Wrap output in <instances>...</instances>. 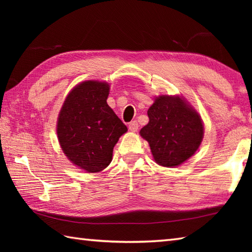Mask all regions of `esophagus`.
<instances>
[{"instance_id":"34e87169","label":"esophagus","mask_w":252,"mask_h":252,"mask_svg":"<svg viewBox=\"0 0 252 252\" xmlns=\"http://www.w3.org/2000/svg\"><path fill=\"white\" fill-rule=\"evenodd\" d=\"M137 129H138V123H137V121H136V120H134V121H131V122L129 123V130H130V131H132V132H136V131H137Z\"/></svg>"}]
</instances>
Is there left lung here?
<instances>
[{"instance_id":"8db88e82","label":"left lung","mask_w":252,"mask_h":252,"mask_svg":"<svg viewBox=\"0 0 252 252\" xmlns=\"http://www.w3.org/2000/svg\"><path fill=\"white\" fill-rule=\"evenodd\" d=\"M147 115L148 125L140 133L158 164L176 167L196 153L202 141V121L184 100L178 96H159Z\"/></svg>"}]
</instances>
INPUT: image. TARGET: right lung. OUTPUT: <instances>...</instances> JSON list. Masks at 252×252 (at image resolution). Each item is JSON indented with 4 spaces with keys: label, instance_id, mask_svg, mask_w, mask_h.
Instances as JSON below:
<instances>
[{
    "label": "right lung",
    "instance_id": "obj_1",
    "mask_svg": "<svg viewBox=\"0 0 252 252\" xmlns=\"http://www.w3.org/2000/svg\"><path fill=\"white\" fill-rule=\"evenodd\" d=\"M109 85L85 81L63 103L57 122L58 141L72 163L99 172L111 161L112 151L126 126L107 104Z\"/></svg>",
    "mask_w": 252,
    "mask_h": 252
}]
</instances>
